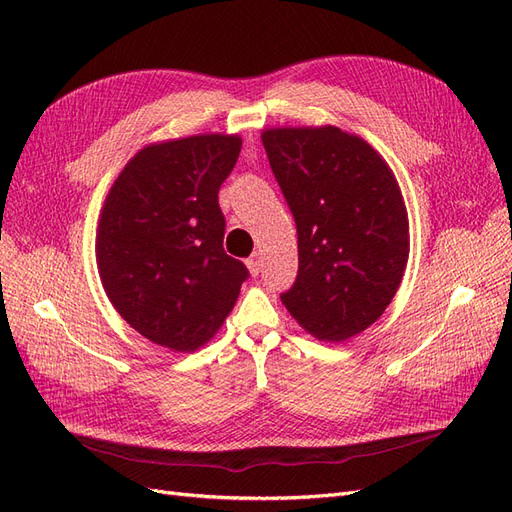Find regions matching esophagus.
<instances>
[{"label":"esophagus","mask_w":512,"mask_h":512,"mask_svg":"<svg viewBox=\"0 0 512 512\" xmlns=\"http://www.w3.org/2000/svg\"><path fill=\"white\" fill-rule=\"evenodd\" d=\"M245 265H247V269H250V273L256 277L258 273H260V258H258V254H254V256H250L245 260Z\"/></svg>","instance_id":"34e87169"}]
</instances>
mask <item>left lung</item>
I'll use <instances>...</instances> for the list:
<instances>
[{
    "mask_svg": "<svg viewBox=\"0 0 512 512\" xmlns=\"http://www.w3.org/2000/svg\"><path fill=\"white\" fill-rule=\"evenodd\" d=\"M262 145L299 239L282 303L307 333L344 342L384 314L408 265L397 179L374 147L335 126L271 128Z\"/></svg>",
    "mask_w": 512,
    "mask_h": 512,
    "instance_id": "left-lung-1",
    "label": "left lung"
}]
</instances>
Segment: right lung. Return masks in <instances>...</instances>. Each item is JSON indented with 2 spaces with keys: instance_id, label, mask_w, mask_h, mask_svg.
<instances>
[{
  "instance_id": "right-lung-1",
  "label": "right lung",
  "mask_w": 512,
  "mask_h": 512,
  "mask_svg": "<svg viewBox=\"0 0 512 512\" xmlns=\"http://www.w3.org/2000/svg\"><path fill=\"white\" fill-rule=\"evenodd\" d=\"M237 134H198L141 149L108 190L96 258L119 316L149 342L192 352L218 333L247 267L224 252L220 185Z\"/></svg>"
}]
</instances>
